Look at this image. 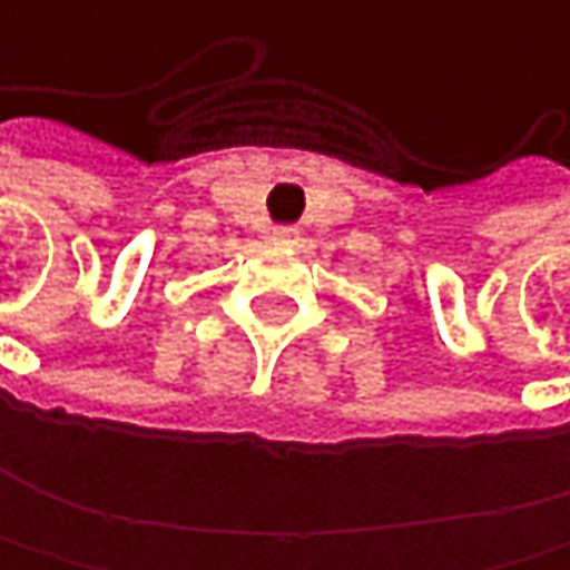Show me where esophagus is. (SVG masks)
Here are the masks:
<instances>
[{
	"label": "esophagus",
	"instance_id": "34e87169",
	"mask_svg": "<svg viewBox=\"0 0 570 570\" xmlns=\"http://www.w3.org/2000/svg\"><path fill=\"white\" fill-rule=\"evenodd\" d=\"M297 238V228L294 225H279V228H273V243H294Z\"/></svg>",
	"mask_w": 570,
	"mask_h": 570
}]
</instances>
